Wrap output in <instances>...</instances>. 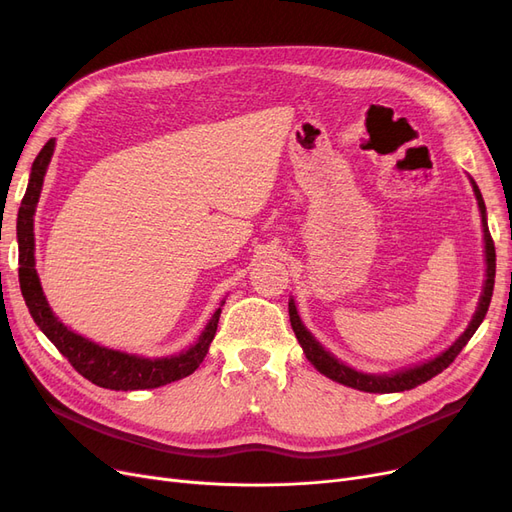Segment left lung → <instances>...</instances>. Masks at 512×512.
<instances>
[{
	"label": "left lung",
	"instance_id": "8db88e82",
	"mask_svg": "<svg viewBox=\"0 0 512 512\" xmlns=\"http://www.w3.org/2000/svg\"><path fill=\"white\" fill-rule=\"evenodd\" d=\"M470 181H472V188H474V194H476V200H478L480 218H483L487 280H485V286H483V294H480L476 314H474L472 322L468 324V329L463 331V335L457 339V342L451 348L444 350L440 356H436V359H431L427 363H421V365L410 367V369L395 371V374H382V376H378V374H363V371H356V369H352V367H348L344 363H339L331 352H327L316 342L314 335L305 329V324L301 322V318L297 314V307H294V301L290 299L288 314H290L292 331H294V335H297L299 344H301V348H303V352L307 356V361L312 363L320 371V374H324V376L339 382V384L352 386V389H356V391H365V393H399V391H410V389H414V386L431 380L433 376H438L440 371H444L448 365H451L457 359V354L463 350V346L470 342V337L476 333V329L480 327V322L485 320V314H487L489 303H491L493 284H495V245H493L491 232H489V226H487L485 200H483V196H480V190H478V185L474 183V179H470Z\"/></svg>",
	"mask_w": 512,
	"mask_h": 512
}]
</instances>
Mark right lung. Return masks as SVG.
<instances>
[{
    "instance_id": "right-lung-1",
    "label": "right lung",
    "mask_w": 512,
    "mask_h": 512,
    "mask_svg": "<svg viewBox=\"0 0 512 512\" xmlns=\"http://www.w3.org/2000/svg\"><path fill=\"white\" fill-rule=\"evenodd\" d=\"M53 149H55V138H51V141L42 147L38 158L34 160L32 175H29L27 192L21 200V209L17 218L19 284H21L25 305L29 307V314H32L34 322L83 378L102 386V389H111V391L158 389V386H164L194 374L196 367L203 363V359L209 352V344L213 342L215 331H218L222 309H218V312L211 316L205 331L200 333L198 342L192 348H188L181 354L162 356V359H145V356L119 352V350H111V348L89 342V339H85L83 335L70 331L66 324L53 314L49 303H46V297L36 273L34 213H36L46 168H49V162L53 156Z\"/></svg>"
}]
</instances>
